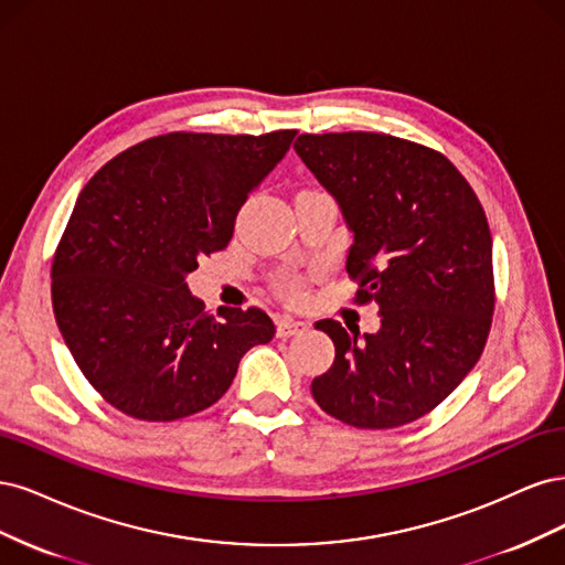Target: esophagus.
<instances>
[{
	"label": "esophagus",
	"mask_w": 565,
	"mask_h": 565,
	"mask_svg": "<svg viewBox=\"0 0 565 565\" xmlns=\"http://www.w3.org/2000/svg\"><path fill=\"white\" fill-rule=\"evenodd\" d=\"M307 331V323L305 321H296L290 317H279L277 319V338H294L298 333H305Z\"/></svg>",
	"instance_id": "obj_1"
}]
</instances>
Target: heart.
<instances>
[{
    "instance_id": "obj_1",
    "label": "heart",
    "mask_w": 565,
    "mask_h": 565,
    "mask_svg": "<svg viewBox=\"0 0 565 565\" xmlns=\"http://www.w3.org/2000/svg\"><path fill=\"white\" fill-rule=\"evenodd\" d=\"M277 290H279L281 298H286L290 302H298L305 296V279H300V277H281L277 281Z\"/></svg>"
}]
</instances>
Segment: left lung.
<instances>
[{
	"mask_svg": "<svg viewBox=\"0 0 565 565\" xmlns=\"http://www.w3.org/2000/svg\"><path fill=\"white\" fill-rule=\"evenodd\" d=\"M342 209L354 244L356 302L377 305L380 331L317 321L335 361L312 396L356 429H392L427 415L475 369L493 323L490 230L479 196L427 145L387 134H302L294 145ZM354 330V329H352Z\"/></svg>",
	"mask_w": 565,
	"mask_h": 565,
	"instance_id": "1",
	"label": "left lung"
}]
</instances>
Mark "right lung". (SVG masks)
Here are the masks:
<instances>
[{"mask_svg": "<svg viewBox=\"0 0 565 565\" xmlns=\"http://www.w3.org/2000/svg\"><path fill=\"white\" fill-rule=\"evenodd\" d=\"M296 134L154 136L79 192L51 263L53 315L88 385L124 415L171 423L213 406L275 335L258 307L211 315L185 277L227 248Z\"/></svg>", "mask_w": 565, "mask_h": 565, "instance_id": "add662e5", "label": "right lung"}]
</instances>
